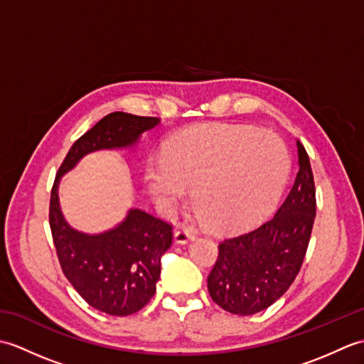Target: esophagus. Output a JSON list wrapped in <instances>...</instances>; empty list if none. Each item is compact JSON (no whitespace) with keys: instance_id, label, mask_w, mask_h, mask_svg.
<instances>
[{"instance_id":"esophagus-1","label":"esophagus","mask_w":364,"mask_h":364,"mask_svg":"<svg viewBox=\"0 0 364 364\" xmlns=\"http://www.w3.org/2000/svg\"><path fill=\"white\" fill-rule=\"evenodd\" d=\"M197 237V233L191 228H180L175 231V242L176 244H188L189 241H194Z\"/></svg>"}]
</instances>
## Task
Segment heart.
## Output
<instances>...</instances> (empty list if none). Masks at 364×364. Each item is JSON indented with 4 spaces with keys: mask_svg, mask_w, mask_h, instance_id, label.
<instances>
[{
    "mask_svg": "<svg viewBox=\"0 0 364 364\" xmlns=\"http://www.w3.org/2000/svg\"><path fill=\"white\" fill-rule=\"evenodd\" d=\"M291 168L289 153L272 131L206 127L167 142L144 180L161 210L186 198L208 227L237 231L264 219L280 200Z\"/></svg>",
    "mask_w": 364,
    "mask_h": 364,
    "instance_id": "heart-1",
    "label": "heart"
}]
</instances>
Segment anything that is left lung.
Segmentation results:
<instances>
[{
    "mask_svg": "<svg viewBox=\"0 0 364 364\" xmlns=\"http://www.w3.org/2000/svg\"><path fill=\"white\" fill-rule=\"evenodd\" d=\"M299 172L272 219L225 237L208 277L211 299L223 310L250 316L266 310L296 280L310 244L316 189L310 158L297 141Z\"/></svg>",
    "mask_w": 364,
    "mask_h": 364,
    "instance_id": "8db88e82",
    "label": "left lung"
}]
</instances>
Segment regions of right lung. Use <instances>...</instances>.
Instances as JSON below:
<instances>
[{
	"instance_id": "right-lung-1",
	"label": "right lung",
	"mask_w": 364,
	"mask_h": 364,
	"mask_svg": "<svg viewBox=\"0 0 364 364\" xmlns=\"http://www.w3.org/2000/svg\"><path fill=\"white\" fill-rule=\"evenodd\" d=\"M159 125L158 117L112 112L84 133L60 164L50 197V228L58 259L67 280L95 310L129 316L156 292L161 257L172 245V223L141 210H131L119 227L102 235H84L68 227L58 200L59 178L84 154L122 149Z\"/></svg>"
}]
</instances>
